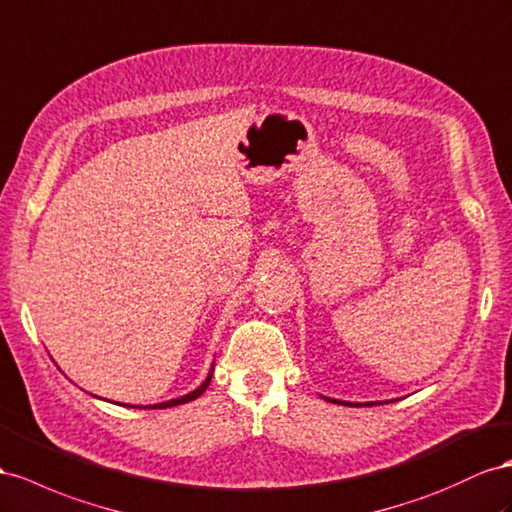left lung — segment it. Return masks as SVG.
<instances>
[{"instance_id":"left-lung-1","label":"left lung","mask_w":512,"mask_h":512,"mask_svg":"<svg viewBox=\"0 0 512 512\" xmlns=\"http://www.w3.org/2000/svg\"><path fill=\"white\" fill-rule=\"evenodd\" d=\"M329 403H340V405H347V407H372V405H381V403H347V400H336V398H325ZM388 403V400H385Z\"/></svg>"}]
</instances>
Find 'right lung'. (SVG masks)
<instances>
[{
	"instance_id": "add662e5",
	"label": "right lung",
	"mask_w": 512,
	"mask_h": 512,
	"mask_svg": "<svg viewBox=\"0 0 512 512\" xmlns=\"http://www.w3.org/2000/svg\"><path fill=\"white\" fill-rule=\"evenodd\" d=\"M211 377H213V366H211V372H209V377H206L204 381H202V385H198L196 390L193 392H189V394H185V396H178V398H172V400H165V403H157V405H146L148 409H168V407H176V405H185V403H189V400H196L206 388H209V383H211ZM144 407V409H146Z\"/></svg>"
}]
</instances>
